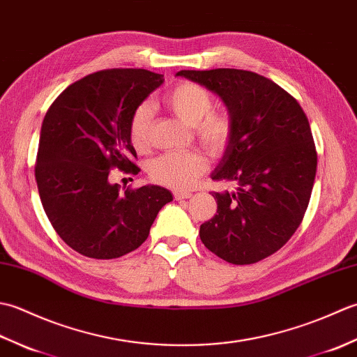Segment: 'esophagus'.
Here are the masks:
<instances>
[{
    "mask_svg": "<svg viewBox=\"0 0 357 357\" xmlns=\"http://www.w3.org/2000/svg\"><path fill=\"white\" fill-rule=\"evenodd\" d=\"M173 196H174V199H176V201H181V199H188V198H192L193 193H192V192H181V190H174V192H173Z\"/></svg>",
    "mask_w": 357,
    "mask_h": 357,
    "instance_id": "1",
    "label": "esophagus"
}]
</instances>
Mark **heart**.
Returning <instances> with one entry per match:
<instances>
[{"instance_id": "1", "label": "heart", "mask_w": 357, "mask_h": 357, "mask_svg": "<svg viewBox=\"0 0 357 357\" xmlns=\"http://www.w3.org/2000/svg\"><path fill=\"white\" fill-rule=\"evenodd\" d=\"M164 101L179 119L193 126L196 138L204 147L213 153H219L227 147L233 132L230 116L222 112H210L213 100L206 89L193 82H183L172 89ZM151 127L153 109L144 102L136 107L128 124L130 142L138 151L149 149ZM204 170L206 159L198 151H169L156 158L149 169L151 179L173 188L192 187Z\"/></svg>"}]
</instances>
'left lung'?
<instances>
[{
	"mask_svg": "<svg viewBox=\"0 0 357 357\" xmlns=\"http://www.w3.org/2000/svg\"><path fill=\"white\" fill-rule=\"evenodd\" d=\"M216 93L233 126L211 179L231 181L213 193L216 215L199 229L202 244L221 259L255 264L282 247L305 215L317 155L299 102L276 82L238 69L181 70Z\"/></svg>",
	"mask_w": 357,
	"mask_h": 357,
	"instance_id": "left-lung-1",
	"label": "left lung"
}]
</instances>
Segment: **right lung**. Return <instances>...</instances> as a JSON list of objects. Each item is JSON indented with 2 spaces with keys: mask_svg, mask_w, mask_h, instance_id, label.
I'll list each match as a JSON object with an SVG mask.
<instances>
[{
  "mask_svg": "<svg viewBox=\"0 0 357 357\" xmlns=\"http://www.w3.org/2000/svg\"><path fill=\"white\" fill-rule=\"evenodd\" d=\"M162 82L144 69L101 70L73 82L45 113L35 179L50 224L75 252L93 259L133 252L173 201L164 187L121 192L109 181L112 169L138 172L128 124Z\"/></svg>",
  "mask_w": 357,
  "mask_h": 357,
  "instance_id": "add662e5",
  "label": "right lung"
}]
</instances>
